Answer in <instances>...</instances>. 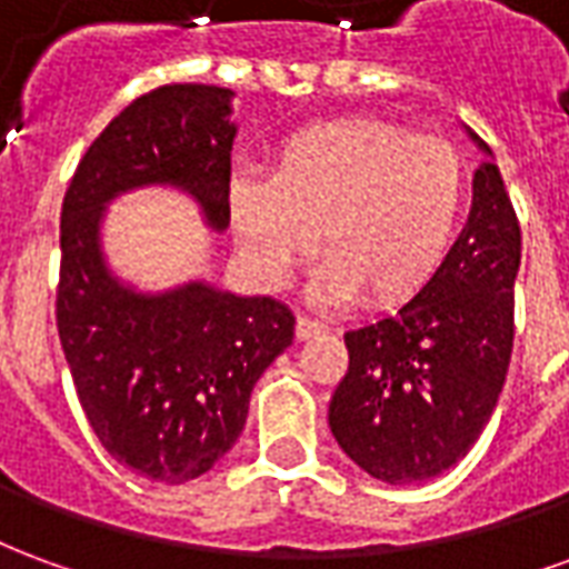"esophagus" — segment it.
Here are the masks:
<instances>
[{"label":"esophagus","instance_id":"1","mask_svg":"<svg viewBox=\"0 0 569 569\" xmlns=\"http://www.w3.org/2000/svg\"><path fill=\"white\" fill-rule=\"evenodd\" d=\"M326 332V326L317 320H310V317H298L296 320V338L298 341H310V338H317V335Z\"/></svg>","mask_w":569,"mask_h":569}]
</instances>
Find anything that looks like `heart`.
I'll list each match as a JSON object with an SVG mask.
<instances>
[{
    "mask_svg": "<svg viewBox=\"0 0 569 569\" xmlns=\"http://www.w3.org/2000/svg\"><path fill=\"white\" fill-rule=\"evenodd\" d=\"M469 194L460 151L441 140L350 118L292 133L271 179H237L228 212L240 247L268 286H283L317 249L320 301L362 296L396 308L418 296L448 259Z\"/></svg>",
    "mask_w": 569,
    "mask_h": 569,
    "instance_id": "b5f03b06",
    "label": "heart"
}]
</instances>
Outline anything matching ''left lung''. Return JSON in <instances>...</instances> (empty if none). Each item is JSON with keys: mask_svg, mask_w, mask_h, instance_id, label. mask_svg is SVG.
Listing matches in <instances>:
<instances>
[{"mask_svg": "<svg viewBox=\"0 0 569 569\" xmlns=\"http://www.w3.org/2000/svg\"><path fill=\"white\" fill-rule=\"evenodd\" d=\"M518 264V216L500 167L485 161L472 176L469 219L436 277L396 317L345 332L350 366L329 402V427L359 469L415 485L469 453L512 359Z\"/></svg>", "mask_w": 569, "mask_h": 569, "instance_id": "left-lung-1", "label": "left lung"}]
</instances>
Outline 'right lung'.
<instances>
[{"label":"right lung","instance_id":"obj_1","mask_svg":"<svg viewBox=\"0 0 569 569\" xmlns=\"http://www.w3.org/2000/svg\"><path fill=\"white\" fill-rule=\"evenodd\" d=\"M231 97L216 84L137 97L84 151L60 212L57 332L76 393L106 451L158 485L191 481L231 451L252 387L296 335L271 296L207 280L137 292L106 264V207L137 188H179L212 231L228 228Z\"/></svg>","mask_w":569,"mask_h":569}]
</instances>
